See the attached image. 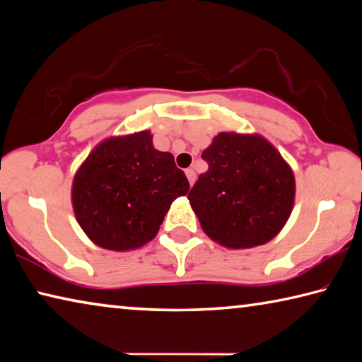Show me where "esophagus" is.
<instances>
[{
	"mask_svg": "<svg viewBox=\"0 0 362 362\" xmlns=\"http://www.w3.org/2000/svg\"><path fill=\"white\" fill-rule=\"evenodd\" d=\"M185 174H187V179L189 182V185H193L194 180H196V173H194V170L193 169H187Z\"/></svg>",
	"mask_w": 362,
	"mask_h": 362,
	"instance_id": "obj_1",
	"label": "esophagus"
}]
</instances>
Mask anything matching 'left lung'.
<instances>
[{
	"instance_id": "left-lung-1",
	"label": "left lung",
	"mask_w": 362,
	"mask_h": 362,
	"mask_svg": "<svg viewBox=\"0 0 362 362\" xmlns=\"http://www.w3.org/2000/svg\"><path fill=\"white\" fill-rule=\"evenodd\" d=\"M201 156L209 169L188 199L206 235L228 249L272 241L296 199V179L281 153L259 134L220 132Z\"/></svg>"
}]
</instances>
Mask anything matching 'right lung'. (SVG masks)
Wrapping results in <instances>:
<instances>
[{
  "label": "right lung",
  "mask_w": 362,
  "mask_h": 362,
  "mask_svg": "<svg viewBox=\"0 0 362 362\" xmlns=\"http://www.w3.org/2000/svg\"><path fill=\"white\" fill-rule=\"evenodd\" d=\"M188 189L174 156L140 131L102 140L89 153L73 179L71 204L90 241L124 252L151 241L173 201Z\"/></svg>",
  "instance_id": "add662e5"
}]
</instances>
